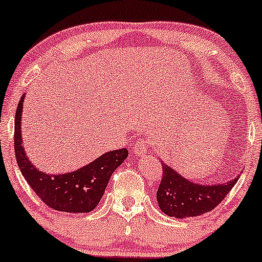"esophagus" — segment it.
Wrapping results in <instances>:
<instances>
[{"label": "esophagus", "mask_w": 262, "mask_h": 262, "mask_svg": "<svg viewBox=\"0 0 262 262\" xmlns=\"http://www.w3.org/2000/svg\"><path fill=\"white\" fill-rule=\"evenodd\" d=\"M151 147H152V141L150 139H141L134 145V152L136 156L143 157Z\"/></svg>", "instance_id": "34e87169"}]
</instances>
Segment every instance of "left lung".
Segmentation results:
<instances>
[{
	"instance_id": "8db88e82",
	"label": "left lung",
	"mask_w": 262,
	"mask_h": 262,
	"mask_svg": "<svg viewBox=\"0 0 262 262\" xmlns=\"http://www.w3.org/2000/svg\"><path fill=\"white\" fill-rule=\"evenodd\" d=\"M238 177L220 185H199L184 179L170 166L162 164V179L157 202L162 212L177 219L195 217L213 210L235 186Z\"/></svg>"
}]
</instances>
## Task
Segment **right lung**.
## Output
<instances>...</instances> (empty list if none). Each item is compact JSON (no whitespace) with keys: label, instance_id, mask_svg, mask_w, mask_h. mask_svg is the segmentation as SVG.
<instances>
[{"label":"right lung","instance_id":"obj_1","mask_svg":"<svg viewBox=\"0 0 262 262\" xmlns=\"http://www.w3.org/2000/svg\"><path fill=\"white\" fill-rule=\"evenodd\" d=\"M24 96L19 100L15 117L16 161L27 184L36 195L53 210L63 212H90L102 199L114 171L128 156L126 148L110 151L85 167L62 175H47L30 162L21 139V116Z\"/></svg>","mask_w":262,"mask_h":262}]
</instances>
